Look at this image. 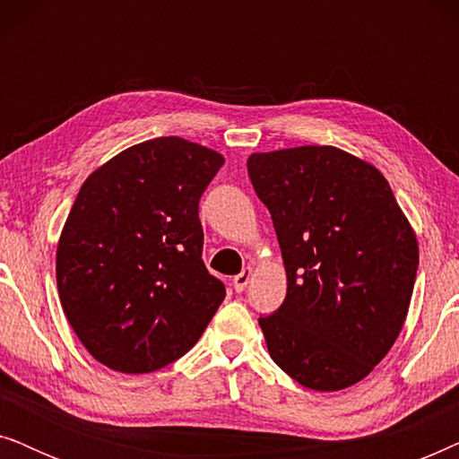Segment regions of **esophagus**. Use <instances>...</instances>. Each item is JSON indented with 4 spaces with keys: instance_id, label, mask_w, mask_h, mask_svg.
I'll return each instance as SVG.
<instances>
[{
    "instance_id": "obj_1",
    "label": "esophagus",
    "mask_w": 459,
    "mask_h": 459,
    "mask_svg": "<svg viewBox=\"0 0 459 459\" xmlns=\"http://www.w3.org/2000/svg\"><path fill=\"white\" fill-rule=\"evenodd\" d=\"M253 272H255V269L250 267V265H247V267L242 269V273H238V275H236L234 281H231V284H234V290H236V292H242L244 288L248 286L250 278H253Z\"/></svg>"
}]
</instances>
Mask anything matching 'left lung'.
<instances>
[{
	"instance_id": "1",
	"label": "left lung",
	"mask_w": 459,
	"mask_h": 459,
	"mask_svg": "<svg viewBox=\"0 0 459 459\" xmlns=\"http://www.w3.org/2000/svg\"><path fill=\"white\" fill-rule=\"evenodd\" d=\"M247 167L288 280L280 309L259 317L269 355L311 391L353 386L403 328L416 231L385 175L336 146L253 152Z\"/></svg>"
}]
</instances>
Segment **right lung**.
I'll list each match as a JSON object with an SVG mask.
<instances>
[{"label": "right lung", "instance_id": "obj_1", "mask_svg": "<svg viewBox=\"0 0 459 459\" xmlns=\"http://www.w3.org/2000/svg\"><path fill=\"white\" fill-rule=\"evenodd\" d=\"M225 162L184 137L135 143L83 181L56 248L62 309L93 359L148 374L187 353L225 299L198 203Z\"/></svg>", "mask_w": 459, "mask_h": 459}]
</instances>
